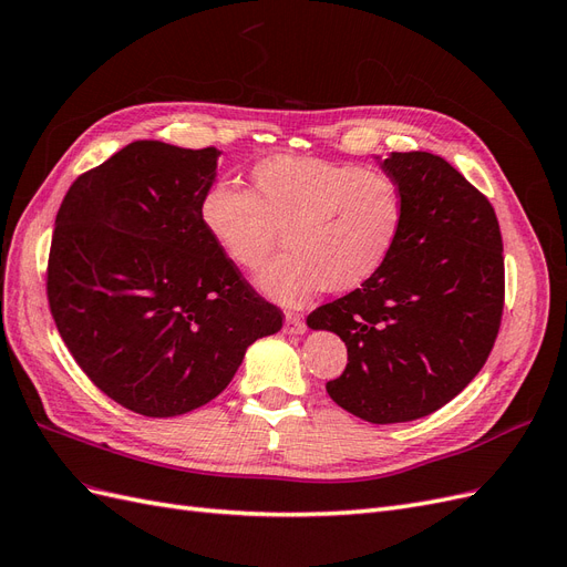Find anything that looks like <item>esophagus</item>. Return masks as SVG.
Masks as SVG:
<instances>
[{
    "label": "esophagus",
    "instance_id": "esophagus-1",
    "mask_svg": "<svg viewBox=\"0 0 567 567\" xmlns=\"http://www.w3.org/2000/svg\"><path fill=\"white\" fill-rule=\"evenodd\" d=\"M305 319L300 315H286V321H284V331L290 333V336H300L305 333Z\"/></svg>",
    "mask_w": 567,
    "mask_h": 567
}]
</instances>
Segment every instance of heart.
<instances>
[{
	"label": "heart",
	"instance_id": "obj_1",
	"mask_svg": "<svg viewBox=\"0 0 567 567\" xmlns=\"http://www.w3.org/2000/svg\"><path fill=\"white\" fill-rule=\"evenodd\" d=\"M250 177L255 192L231 182L205 188L198 219L244 269L262 267L286 229L290 252L257 277L284 305H302L323 288L364 286L400 241L406 196L383 169L279 153L255 163Z\"/></svg>",
	"mask_w": 567,
	"mask_h": 567
}]
</instances>
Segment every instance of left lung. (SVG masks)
<instances>
[{
	"instance_id": "8db88e82",
	"label": "left lung",
	"mask_w": 567,
	"mask_h": 567,
	"mask_svg": "<svg viewBox=\"0 0 567 567\" xmlns=\"http://www.w3.org/2000/svg\"><path fill=\"white\" fill-rule=\"evenodd\" d=\"M406 196L390 260L307 317L348 346L331 400L369 423H404L454 400L483 369L504 312V244L492 203L425 151L381 163Z\"/></svg>"
}]
</instances>
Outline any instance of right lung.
Listing matches in <instances>:
<instances>
[{
	"mask_svg": "<svg viewBox=\"0 0 567 567\" xmlns=\"http://www.w3.org/2000/svg\"><path fill=\"white\" fill-rule=\"evenodd\" d=\"M219 153L132 142L80 175L56 215L51 317L90 381L134 414L208 404L284 323L198 219Z\"/></svg>",
	"mask_w": 567,
	"mask_h": 567,
	"instance_id": "right-lung-1",
	"label": "right lung"
}]
</instances>
